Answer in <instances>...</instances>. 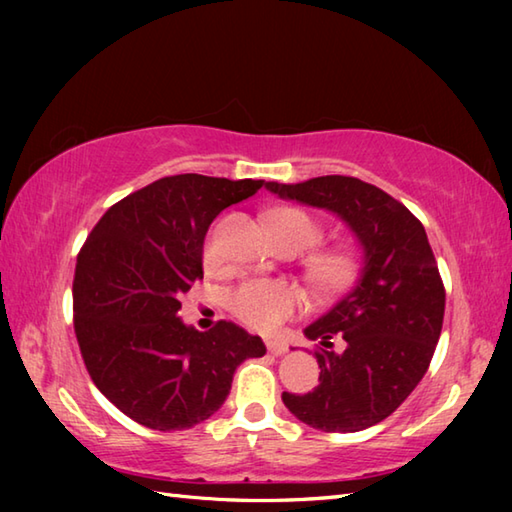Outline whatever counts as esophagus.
Masks as SVG:
<instances>
[{"label":"esophagus","instance_id":"34e87169","mask_svg":"<svg viewBox=\"0 0 512 512\" xmlns=\"http://www.w3.org/2000/svg\"><path fill=\"white\" fill-rule=\"evenodd\" d=\"M266 347L273 356H284L288 352V345L284 341H277V339H266Z\"/></svg>","mask_w":512,"mask_h":512}]
</instances>
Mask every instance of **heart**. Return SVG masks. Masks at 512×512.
<instances>
[{
    "instance_id": "heart-1",
    "label": "heart",
    "mask_w": 512,
    "mask_h": 512,
    "mask_svg": "<svg viewBox=\"0 0 512 512\" xmlns=\"http://www.w3.org/2000/svg\"><path fill=\"white\" fill-rule=\"evenodd\" d=\"M273 231L292 235L303 248L312 246L321 237L319 224L308 213L299 209L275 211ZM202 262L209 270H215L222 264V250L215 235H209V239L204 242ZM356 270L358 259L354 253H330L319 259L317 277L325 286L341 288L350 284ZM228 303H231V310L239 321H244L255 330L273 332L297 310H301L303 297L299 290L288 284H281V281H248V284L239 286L233 292Z\"/></svg>"
}]
</instances>
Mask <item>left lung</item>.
<instances>
[{
    "label": "left lung",
    "mask_w": 512,
    "mask_h": 512,
    "mask_svg": "<svg viewBox=\"0 0 512 512\" xmlns=\"http://www.w3.org/2000/svg\"><path fill=\"white\" fill-rule=\"evenodd\" d=\"M284 200L317 206L350 226L363 250L356 286L303 334L323 347L319 385L284 391L290 413L328 433H354L391 416L422 380L444 319V286L424 226L383 189L350 176L268 182ZM341 335L344 350L329 339Z\"/></svg>",
    "instance_id": "obj_1"
}]
</instances>
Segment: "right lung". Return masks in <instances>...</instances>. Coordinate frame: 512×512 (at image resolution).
I'll return each mask as SVG.
<instances>
[{
    "mask_svg": "<svg viewBox=\"0 0 512 512\" xmlns=\"http://www.w3.org/2000/svg\"><path fill=\"white\" fill-rule=\"evenodd\" d=\"M264 180L200 173L160 178L101 217L76 257L74 332L85 367L125 416L156 431L211 418L235 369L266 354L231 321L198 332L178 317L180 297L202 279L204 235L226 206Z\"/></svg>",
    "mask_w": 512,
    "mask_h": 512,
    "instance_id": "right-lung-1",
    "label": "right lung"
}]
</instances>
